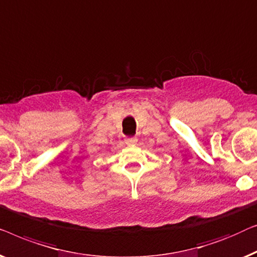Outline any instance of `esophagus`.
Wrapping results in <instances>:
<instances>
[{
  "instance_id": "1",
  "label": "esophagus",
  "mask_w": 257,
  "mask_h": 257,
  "mask_svg": "<svg viewBox=\"0 0 257 257\" xmlns=\"http://www.w3.org/2000/svg\"><path fill=\"white\" fill-rule=\"evenodd\" d=\"M124 142L129 144V146H133V144L137 143V139H136V137H127V139L124 140Z\"/></svg>"
}]
</instances>
